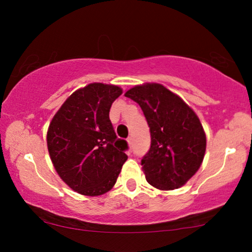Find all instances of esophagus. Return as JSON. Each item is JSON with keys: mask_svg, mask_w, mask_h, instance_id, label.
Returning a JSON list of instances; mask_svg holds the SVG:
<instances>
[{"mask_svg": "<svg viewBox=\"0 0 252 252\" xmlns=\"http://www.w3.org/2000/svg\"><path fill=\"white\" fill-rule=\"evenodd\" d=\"M127 142H128V146H129V148H132V144H133V141H132V137H128V139H127Z\"/></svg>", "mask_w": 252, "mask_h": 252, "instance_id": "obj_1", "label": "esophagus"}]
</instances>
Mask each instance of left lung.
<instances>
[{
  "label": "left lung",
  "instance_id": "1",
  "mask_svg": "<svg viewBox=\"0 0 252 252\" xmlns=\"http://www.w3.org/2000/svg\"><path fill=\"white\" fill-rule=\"evenodd\" d=\"M142 109L150 128V149L141 165L147 181L161 190L184 186L201 166L206 137L196 113L159 84H146L126 92Z\"/></svg>",
  "mask_w": 252,
  "mask_h": 252
}]
</instances>
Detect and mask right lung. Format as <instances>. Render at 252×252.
<instances>
[{"label": "right lung", "instance_id": "right-lung-1", "mask_svg": "<svg viewBox=\"0 0 252 252\" xmlns=\"http://www.w3.org/2000/svg\"><path fill=\"white\" fill-rule=\"evenodd\" d=\"M122 93L118 86L91 84L74 92L51 120L47 133L51 161L62 180L79 194L109 191L127 160V141L117 137L109 118Z\"/></svg>", "mask_w": 252, "mask_h": 252}]
</instances>
